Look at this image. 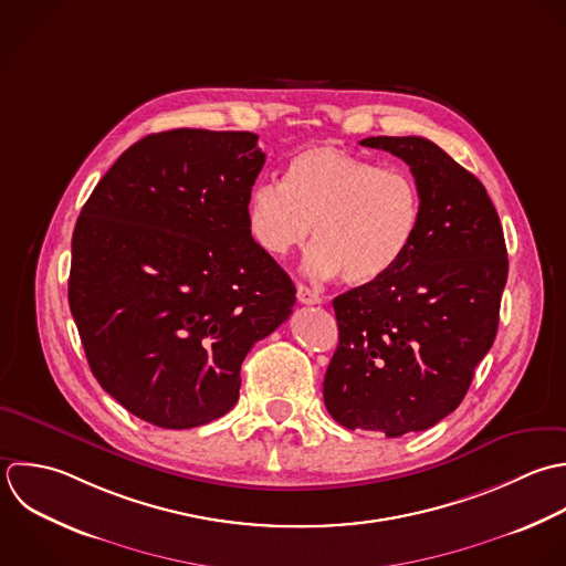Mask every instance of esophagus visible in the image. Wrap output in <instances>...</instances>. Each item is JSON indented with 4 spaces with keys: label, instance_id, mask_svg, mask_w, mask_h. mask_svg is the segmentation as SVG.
<instances>
[{
    "label": "esophagus",
    "instance_id": "esophagus-1",
    "mask_svg": "<svg viewBox=\"0 0 566 566\" xmlns=\"http://www.w3.org/2000/svg\"><path fill=\"white\" fill-rule=\"evenodd\" d=\"M297 302L300 304H322V297L313 289L297 284Z\"/></svg>",
    "mask_w": 566,
    "mask_h": 566
}]
</instances>
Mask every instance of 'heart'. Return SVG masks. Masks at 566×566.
<instances>
[{
	"label": "heart",
	"mask_w": 566,
	"mask_h": 566,
	"mask_svg": "<svg viewBox=\"0 0 566 566\" xmlns=\"http://www.w3.org/2000/svg\"><path fill=\"white\" fill-rule=\"evenodd\" d=\"M247 220L253 240L277 258L302 249L313 231L308 271L322 280L342 273L344 282L366 286L410 253L423 200L406 169L379 167L337 145H313L289 160L284 182L251 189Z\"/></svg>",
	"instance_id": "obj_1"
}]
</instances>
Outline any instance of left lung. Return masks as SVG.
Masks as SVG:
<instances>
[{
  "label": "left lung",
  "instance_id": "obj_1",
  "mask_svg": "<svg viewBox=\"0 0 566 566\" xmlns=\"http://www.w3.org/2000/svg\"><path fill=\"white\" fill-rule=\"evenodd\" d=\"M364 147L410 165L423 220L384 280L333 300L339 344L324 403L348 430L421 432L459 408L490 353L507 284L503 227L483 182L421 136H370Z\"/></svg>",
  "mask_w": 566,
  "mask_h": 566
}]
</instances>
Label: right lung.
I'll list each match as a JSON object with an SVG mask.
<instances>
[{
	"label": "right lung",
	"instance_id": "right-lung-1",
	"mask_svg": "<svg viewBox=\"0 0 566 566\" xmlns=\"http://www.w3.org/2000/svg\"><path fill=\"white\" fill-rule=\"evenodd\" d=\"M264 158L251 132L149 134L81 209L70 311L101 388L151 426L227 415L247 353L293 311L291 277L247 220Z\"/></svg>",
	"mask_w": 566,
	"mask_h": 566
}]
</instances>
